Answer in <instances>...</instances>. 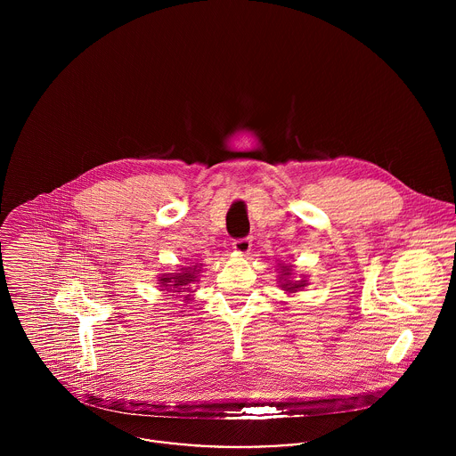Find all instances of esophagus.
<instances>
[{"instance_id": "esophagus-1", "label": "esophagus", "mask_w": 456, "mask_h": 456, "mask_svg": "<svg viewBox=\"0 0 456 456\" xmlns=\"http://www.w3.org/2000/svg\"><path fill=\"white\" fill-rule=\"evenodd\" d=\"M251 246H253L251 237L235 239V240H233V244H232V248H233L237 253H240V255H248V253L251 251Z\"/></svg>"}]
</instances>
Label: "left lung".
Returning a JSON list of instances; mask_svg holds the SVG:
<instances>
[{
    "label": "left lung",
    "instance_id": "obj_1",
    "mask_svg": "<svg viewBox=\"0 0 456 456\" xmlns=\"http://www.w3.org/2000/svg\"><path fill=\"white\" fill-rule=\"evenodd\" d=\"M284 270H282V275H289V268L288 266H282ZM302 286H305V281H297V282H289V281H286V284H282V288H286V291H293V289H297V288H302Z\"/></svg>",
    "mask_w": 456,
    "mask_h": 456
}]
</instances>
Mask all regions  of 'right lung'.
I'll list each match as a JSON object with an SVG mask.
<instances>
[{"label": "right lung", "mask_w": 456, "mask_h": 456, "mask_svg": "<svg viewBox=\"0 0 456 456\" xmlns=\"http://www.w3.org/2000/svg\"><path fill=\"white\" fill-rule=\"evenodd\" d=\"M200 270H191V266L190 268H186L184 270V273H177V275H174V277H170V273L168 275H163L159 281V284L167 289V291H175V293H181V289H184V291H190V284H193L196 281V273H198ZM170 287H175V290H170Z\"/></svg>", "instance_id": "add662e5"}]
</instances>
